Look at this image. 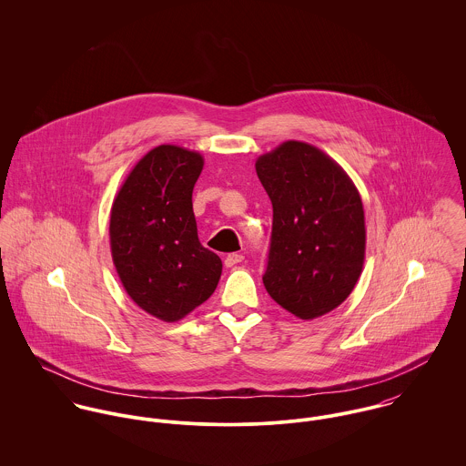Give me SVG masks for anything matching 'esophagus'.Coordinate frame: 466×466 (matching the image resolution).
Returning a JSON list of instances; mask_svg holds the SVG:
<instances>
[{
    "instance_id": "34e87169",
    "label": "esophagus",
    "mask_w": 466,
    "mask_h": 466,
    "mask_svg": "<svg viewBox=\"0 0 466 466\" xmlns=\"http://www.w3.org/2000/svg\"><path fill=\"white\" fill-rule=\"evenodd\" d=\"M244 260V257L240 255V253H231V255H228L226 258H224V266L226 267H233L237 266V264H240Z\"/></svg>"
}]
</instances>
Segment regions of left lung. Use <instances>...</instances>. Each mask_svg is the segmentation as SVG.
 <instances>
[{
  "label": "left lung",
  "instance_id": "obj_1",
  "mask_svg": "<svg viewBox=\"0 0 466 466\" xmlns=\"http://www.w3.org/2000/svg\"><path fill=\"white\" fill-rule=\"evenodd\" d=\"M255 167L272 202L267 292L299 319L321 318L351 294L362 272L360 194L337 161L305 141H283Z\"/></svg>",
  "mask_w": 466,
  "mask_h": 466
}]
</instances>
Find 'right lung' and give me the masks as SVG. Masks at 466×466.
<instances>
[{
	"instance_id": "1",
	"label": "right lung",
	"mask_w": 466,
	"mask_h": 466,
	"mask_svg": "<svg viewBox=\"0 0 466 466\" xmlns=\"http://www.w3.org/2000/svg\"><path fill=\"white\" fill-rule=\"evenodd\" d=\"M204 159L177 145H159L129 172L111 206L113 264L134 303L176 323L217 289L220 258L202 248L192 192Z\"/></svg>"
}]
</instances>
